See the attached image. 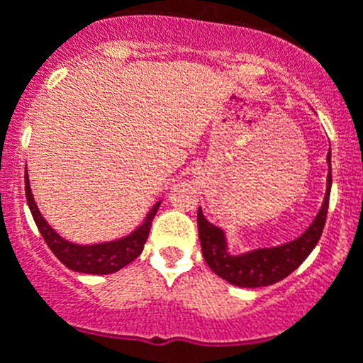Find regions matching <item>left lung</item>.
Returning a JSON list of instances; mask_svg holds the SVG:
<instances>
[{
	"label": "left lung",
	"mask_w": 363,
	"mask_h": 363,
	"mask_svg": "<svg viewBox=\"0 0 363 363\" xmlns=\"http://www.w3.org/2000/svg\"><path fill=\"white\" fill-rule=\"evenodd\" d=\"M326 161H328V178H326V194L321 209L310 228L291 242H286L280 247L257 248L252 252L232 256L226 248V238L223 230L208 223L202 209H199L196 223H199L200 245H202V256L209 269L223 280L239 287L271 286L289 277L310 256L325 228L332 187L330 152L326 155Z\"/></svg>",
	"instance_id": "8db88e82"
}]
</instances>
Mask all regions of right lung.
Wrapping results in <instances>:
<instances>
[{"mask_svg": "<svg viewBox=\"0 0 363 363\" xmlns=\"http://www.w3.org/2000/svg\"><path fill=\"white\" fill-rule=\"evenodd\" d=\"M26 199L31 209V215L37 223L38 232L42 233V238L46 241L57 259L67 265L68 269L76 272H86V274H111V272L121 271L128 263H131L137 256H140L145 242L148 239L150 226L154 220L157 209H160L161 202H157L154 208L150 209V213L146 215L145 223L140 224L139 228L131 232L130 235H125L122 239L111 242H100V245H76L67 239H62L59 233L53 232L50 228V224L44 220V217L38 211L35 199H33L31 187H29V179H27L26 170Z\"/></svg>", "mask_w": 363, "mask_h": 363, "instance_id": "1", "label": "right lung"}]
</instances>
